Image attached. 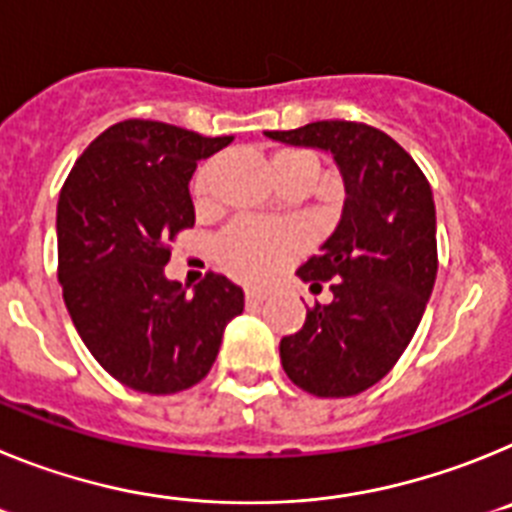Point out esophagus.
I'll list each match as a JSON object with an SVG mask.
<instances>
[{
	"mask_svg": "<svg viewBox=\"0 0 512 512\" xmlns=\"http://www.w3.org/2000/svg\"><path fill=\"white\" fill-rule=\"evenodd\" d=\"M266 292H261V289H246V305L248 307H256V305H261V302L266 300Z\"/></svg>",
	"mask_w": 512,
	"mask_h": 512,
	"instance_id": "obj_1",
	"label": "esophagus"
}]
</instances>
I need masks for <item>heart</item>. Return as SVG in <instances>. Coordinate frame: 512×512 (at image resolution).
Listing matches in <instances>:
<instances>
[{"mask_svg":"<svg viewBox=\"0 0 512 512\" xmlns=\"http://www.w3.org/2000/svg\"><path fill=\"white\" fill-rule=\"evenodd\" d=\"M271 161H310L315 158L302 151H279ZM212 166H202L194 176V200H205L210 192ZM302 251V235L287 223H266L243 217L235 220L215 241V259L228 274L243 282H266L284 269Z\"/></svg>","mask_w":512,"mask_h":512,"instance_id":"obj_1","label":"heart"}]
</instances>
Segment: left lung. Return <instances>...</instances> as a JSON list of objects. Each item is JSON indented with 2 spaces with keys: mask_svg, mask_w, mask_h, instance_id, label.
<instances>
[{
  "mask_svg": "<svg viewBox=\"0 0 512 512\" xmlns=\"http://www.w3.org/2000/svg\"><path fill=\"white\" fill-rule=\"evenodd\" d=\"M271 140L320 148L343 176L341 220L302 282H330L333 302L307 310L279 343L287 377L315 397H351L390 372L408 348L438 271L431 184L400 143L348 120L269 130Z\"/></svg>",
  "mask_w": 512,
  "mask_h": 512,
  "instance_id": "1",
  "label": "left lung"
}]
</instances>
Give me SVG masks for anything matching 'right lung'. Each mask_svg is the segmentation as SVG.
I'll use <instances>...</instances> for the list:
<instances>
[{
  "instance_id": "right-lung-1",
  "label": "right lung",
  "mask_w": 512,
  "mask_h": 512,
  "mask_svg": "<svg viewBox=\"0 0 512 512\" xmlns=\"http://www.w3.org/2000/svg\"><path fill=\"white\" fill-rule=\"evenodd\" d=\"M233 135L205 138L156 120H122L76 158L58 197V282L84 346L107 374L148 395L205 379L243 289L205 274L194 292L166 279L169 243L194 225L197 161Z\"/></svg>"
}]
</instances>
